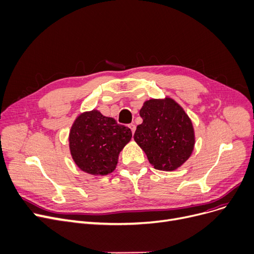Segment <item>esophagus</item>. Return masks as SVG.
<instances>
[{"label":"esophagus","instance_id":"esophagus-1","mask_svg":"<svg viewBox=\"0 0 254 254\" xmlns=\"http://www.w3.org/2000/svg\"><path fill=\"white\" fill-rule=\"evenodd\" d=\"M129 128L131 129V131H132V133H134V132H135V129H136V126L134 125V124H129Z\"/></svg>","mask_w":254,"mask_h":254}]
</instances>
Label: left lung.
Returning a JSON list of instances; mask_svg holds the SVG:
<instances>
[{"label": "left lung", "instance_id": "8db88e82", "mask_svg": "<svg viewBox=\"0 0 254 254\" xmlns=\"http://www.w3.org/2000/svg\"><path fill=\"white\" fill-rule=\"evenodd\" d=\"M142 123L134 140L159 171L171 172L190 157L194 147V130L189 117L171 98L151 99L139 112Z\"/></svg>", "mask_w": 254, "mask_h": 254}]
</instances>
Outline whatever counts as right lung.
Instances as JSON below:
<instances>
[{"label": "right lung", "mask_w": 254, "mask_h": 254, "mask_svg": "<svg viewBox=\"0 0 254 254\" xmlns=\"http://www.w3.org/2000/svg\"><path fill=\"white\" fill-rule=\"evenodd\" d=\"M131 137L130 128L94 110L77 117L69 134V147L81 171L105 176L115 171L119 153Z\"/></svg>", "instance_id": "obj_1"}]
</instances>
